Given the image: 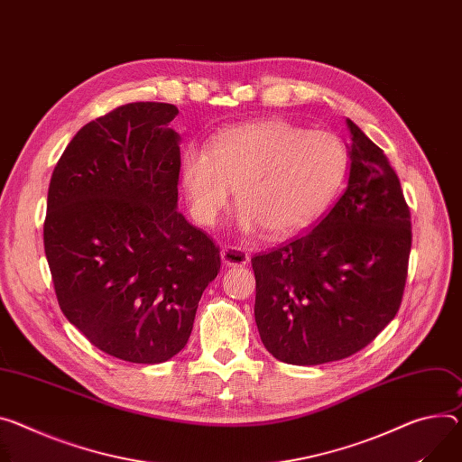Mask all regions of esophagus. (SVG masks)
I'll return each instance as SVG.
<instances>
[{"mask_svg": "<svg viewBox=\"0 0 462 462\" xmlns=\"http://www.w3.org/2000/svg\"><path fill=\"white\" fill-rule=\"evenodd\" d=\"M221 262L226 267H243L248 263V254L237 246H225L221 250Z\"/></svg>", "mask_w": 462, "mask_h": 462, "instance_id": "esophagus-1", "label": "esophagus"}]
</instances>
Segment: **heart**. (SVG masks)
Instances as JSON below:
<instances>
[{
	"instance_id": "heart-1",
	"label": "heart",
	"mask_w": 462,
	"mask_h": 462,
	"mask_svg": "<svg viewBox=\"0 0 462 462\" xmlns=\"http://www.w3.org/2000/svg\"><path fill=\"white\" fill-rule=\"evenodd\" d=\"M346 171L348 151L337 134L265 119L221 133L208 151L189 147L180 180L199 223L214 225L236 191L241 230L263 228L282 239L326 212Z\"/></svg>"
}]
</instances>
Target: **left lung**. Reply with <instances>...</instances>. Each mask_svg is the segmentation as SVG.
Masks as SVG:
<instances>
[{
  "label": "left lung",
  "instance_id": "left-lung-1",
  "mask_svg": "<svg viewBox=\"0 0 462 462\" xmlns=\"http://www.w3.org/2000/svg\"><path fill=\"white\" fill-rule=\"evenodd\" d=\"M345 193L304 236L253 258L263 346L289 365H322L366 346L396 315L411 214L385 152L348 119Z\"/></svg>",
  "mask_w": 462,
  "mask_h": 462
}]
</instances>
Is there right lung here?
I'll list each match as a JSON object with an SVG mask.
<instances>
[{"instance_id":"right-lung-1","label":"right lung","mask_w":462,"mask_h":462,"mask_svg":"<svg viewBox=\"0 0 462 462\" xmlns=\"http://www.w3.org/2000/svg\"><path fill=\"white\" fill-rule=\"evenodd\" d=\"M167 103H129L85 125L48 191L44 248L66 319L108 356H177L219 248L179 212V136Z\"/></svg>"}]
</instances>
